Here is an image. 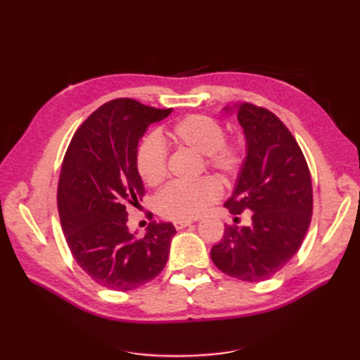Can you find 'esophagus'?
<instances>
[{
  "mask_svg": "<svg viewBox=\"0 0 360 360\" xmlns=\"http://www.w3.org/2000/svg\"><path fill=\"white\" fill-rule=\"evenodd\" d=\"M192 223H193L192 219H176L173 224H174V227H176V229H178V231H181V229H184V227L190 226Z\"/></svg>",
  "mask_w": 360,
  "mask_h": 360,
  "instance_id": "1",
  "label": "esophagus"
}]
</instances>
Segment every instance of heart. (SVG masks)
Here are the masks:
<instances>
[{
  "label": "heart",
  "instance_id": "obj_1",
  "mask_svg": "<svg viewBox=\"0 0 360 360\" xmlns=\"http://www.w3.org/2000/svg\"><path fill=\"white\" fill-rule=\"evenodd\" d=\"M174 147L205 156V164L224 181L241 170L244 147L240 142H224V128L218 120L201 114L184 117L165 133ZM136 167L142 181L150 187L159 186L167 176L165 150L156 137L143 139L136 153ZM221 187L213 178H202L192 184H170L156 198L160 215L173 219L195 218L215 202Z\"/></svg>",
  "mask_w": 360,
  "mask_h": 360
}]
</instances>
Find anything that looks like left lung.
<instances>
[{"label": "left lung", "mask_w": 360, "mask_h": 360, "mask_svg": "<svg viewBox=\"0 0 360 360\" xmlns=\"http://www.w3.org/2000/svg\"><path fill=\"white\" fill-rule=\"evenodd\" d=\"M236 114L246 155L224 207L250 213L249 226H227L210 257L219 271L243 281L277 274L307 235L312 215L311 174L298 143L283 122L250 103L224 106Z\"/></svg>", "instance_id": "obj_1"}]
</instances>
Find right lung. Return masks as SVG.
<instances>
[{
    "instance_id": "obj_1",
    "label": "right lung",
    "mask_w": 360,
    "mask_h": 360,
    "mask_svg": "<svg viewBox=\"0 0 360 360\" xmlns=\"http://www.w3.org/2000/svg\"><path fill=\"white\" fill-rule=\"evenodd\" d=\"M170 110L133 98L102 105L74 134L58 181V213L75 262L108 289L129 290L164 269L176 229L151 221L143 238L127 226V205L142 201L145 188L136 167L139 141Z\"/></svg>"
}]
</instances>
